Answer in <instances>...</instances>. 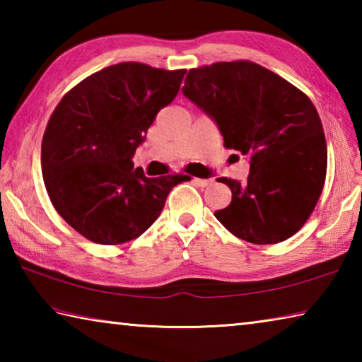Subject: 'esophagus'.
<instances>
[{
	"label": "esophagus",
	"mask_w": 362,
	"mask_h": 362,
	"mask_svg": "<svg viewBox=\"0 0 362 362\" xmlns=\"http://www.w3.org/2000/svg\"><path fill=\"white\" fill-rule=\"evenodd\" d=\"M214 180L212 179H194V183L198 187H209Z\"/></svg>",
	"instance_id": "34e87169"
}]
</instances>
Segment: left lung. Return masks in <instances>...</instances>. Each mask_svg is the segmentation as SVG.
<instances>
[{
    "label": "left lung",
    "instance_id": "left-lung-1",
    "mask_svg": "<svg viewBox=\"0 0 362 362\" xmlns=\"http://www.w3.org/2000/svg\"><path fill=\"white\" fill-rule=\"evenodd\" d=\"M182 90L217 122L226 148L250 156L246 182L218 179L233 194L214 212L218 222L252 244L296 235L320 199L327 170L326 137L308 95L249 60L192 69Z\"/></svg>",
    "mask_w": 362,
    "mask_h": 362
}]
</instances>
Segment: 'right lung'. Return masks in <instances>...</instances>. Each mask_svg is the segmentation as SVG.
<instances>
[{
    "label": "right lung",
    "instance_id": "1",
    "mask_svg": "<svg viewBox=\"0 0 362 362\" xmlns=\"http://www.w3.org/2000/svg\"><path fill=\"white\" fill-rule=\"evenodd\" d=\"M185 73L110 65L78 83L54 110L42 136V180L60 217L89 241L136 240L159 217L170 189L188 180L183 174L148 179L132 163Z\"/></svg>",
    "mask_w": 362,
    "mask_h": 362
}]
</instances>
